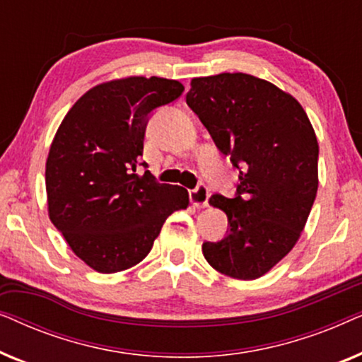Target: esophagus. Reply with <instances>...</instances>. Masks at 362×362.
Returning a JSON list of instances; mask_svg holds the SVG:
<instances>
[{"mask_svg":"<svg viewBox=\"0 0 362 362\" xmlns=\"http://www.w3.org/2000/svg\"><path fill=\"white\" fill-rule=\"evenodd\" d=\"M189 199L192 206L206 207L207 201H209V189H207L204 185H199L196 189H192L189 192Z\"/></svg>","mask_w":362,"mask_h":362,"instance_id":"1","label":"esophagus"}]
</instances>
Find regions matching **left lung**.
<instances>
[{"instance_id": "obj_1", "label": "left lung", "mask_w": 362, "mask_h": 362, "mask_svg": "<svg viewBox=\"0 0 362 362\" xmlns=\"http://www.w3.org/2000/svg\"><path fill=\"white\" fill-rule=\"evenodd\" d=\"M186 103L239 170L235 197L209 199L227 214L229 230L204 242L202 254L227 276L259 279L293 249L315 202L313 127L295 97L242 72L192 78Z\"/></svg>"}]
</instances>
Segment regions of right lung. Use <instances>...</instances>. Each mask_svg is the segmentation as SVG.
Masks as SVG:
<instances>
[{
	"label": "right lung",
	"instance_id": "obj_1",
	"mask_svg": "<svg viewBox=\"0 0 362 362\" xmlns=\"http://www.w3.org/2000/svg\"><path fill=\"white\" fill-rule=\"evenodd\" d=\"M182 90L181 82L163 77L103 82L57 128L46 161L49 219L95 272L140 264L168 216L189 204L185 187L136 173L148 115Z\"/></svg>",
	"mask_w": 362,
	"mask_h": 362
}]
</instances>
